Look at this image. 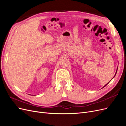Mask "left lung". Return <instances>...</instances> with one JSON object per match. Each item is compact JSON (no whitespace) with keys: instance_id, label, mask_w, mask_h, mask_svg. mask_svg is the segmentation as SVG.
<instances>
[{"instance_id":"1","label":"left lung","mask_w":126,"mask_h":126,"mask_svg":"<svg viewBox=\"0 0 126 126\" xmlns=\"http://www.w3.org/2000/svg\"><path fill=\"white\" fill-rule=\"evenodd\" d=\"M116 72H117V71H116ZM116 74H115V75H116ZM107 84H108V83H107ZM105 85V86H106V85ZM105 86H104V87H105Z\"/></svg>"}]
</instances>
